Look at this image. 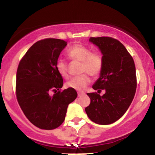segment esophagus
<instances>
[{"instance_id": "obj_1", "label": "esophagus", "mask_w": 155, "mask_h": 155, "mask_svg": "<svg viewBox=\"0 0 155 155\" xmlns=\"http://www.w3.org/2000/svg\"><path fill=\"white\" fill-rule=\"evenodd\" d=\"M84 94H85L84 92H78V96H79V97H81V96H83Z\"/></svg>"}]
</instances>
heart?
<instances>
[{
    "label": "heart",
    "instance_id": "1",
    "mask_svg": "<svg viewBox=\"0 0 155 155\" xmlns=\"http://www.w3.org/2000/svg\"><path fill=\"white\" fill-rule=\"evenodd\" d=\"M67 55L69 58L81 61V72H87L91 76H95L99 75L104 66L103 57L99 52L91 51L89 47L76 44L71 47L67 51ZM57 71L62 77H68V65L63 60H58L56 63ZM90 77L87 74L72 78L66 83V87L72 88L78 91H83L90 84Z\"/></svg>",
    "mask_w": 155,
    "mask_h": 155
}]
</instances>
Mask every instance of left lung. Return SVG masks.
Listing matches in <instances>:
<instances>
[{
	"mask_svg": "<svg viewBox=\"0 0 155 155\" xmlns=\"http://www.w3.org/2000/svg\"><path fill=\"white\" fill-rule=\"evenodd\" d=\"M89 41L98 48L104 60L100 76L92 88L106 92L103 95L87 94L90 104L85 111L95 123L112 124L123 116L133 100L137 86L136 66L131 55L117 39L92 37Z\"/></svg>",
	"mask_w": 155,
	"mask_h": 155,
	"instance_id": "obj_1",
	"label": "left lung"
}]
</instances>
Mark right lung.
Returning <instances> with one entry per match:
<instances>
[{
  "label": "right lung",
  "instance_id": "right-lung-1",
  "mask_svg": "<svg viewBox=\"0 0 155 155\" xmlns=\"http://www.w3.org/2000/svg\"><path fill=\"white\" fill-rule=\"evenodd\" d=\"M66 45L60 39L38 41L28 49L17 68V101L30 122L41 129L59 127L65 120L68 105L77 97L72 88L59 91L63 79L57 71L56 63ZM51 91L55 92L54 95H50Z\"/></svg>",
  "mask_w": 155,
  "mask_h": 155
}]
</instances>
